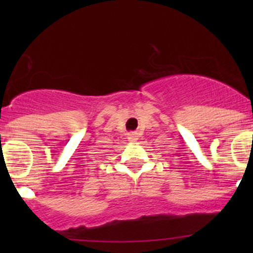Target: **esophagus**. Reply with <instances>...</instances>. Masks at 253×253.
I'll use <instances>...</instances> for the list:
<instances>
[{
	"mask_svg": "<svg viewBox=\"0 0 253 253\" xmlns=\"http://www.w3.org/2000/svg\"><path fill=\"white\" fill-rule=\"evenodd\" d=\"M128 140L132 141V143H135V141L138 140V135H136V133H130L128 135Z\"/></svg>",
	"mask_w": 253,
	"mask_h": 253,
	"instance_id": "34e87169",
	"label": "esophagus"
}]
</instances>
